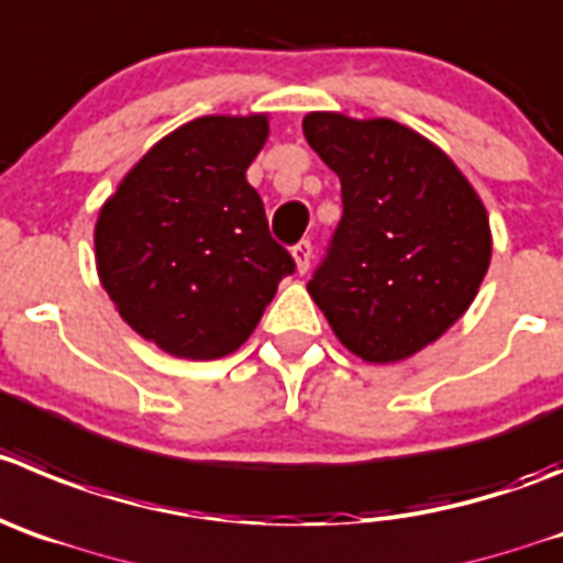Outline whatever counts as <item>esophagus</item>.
I'll use <instances>...</instances> for the list:
<instances>
[{
    "instance_id": "1",
    "label": "esophagus",
    "mask_w": 563,
    "mask_h": 563,
    "mask_svg": "<svg viewBox=\"0 0 563 563\" xmlns=\"http://www.w3.org/2000/svg\"><path fill=\"white\" fill-rule=\"evenodd\" d=\"M291 255H294V264H297L299 275H306V272L311 269V257H313L311 241H299V244L291 250Z\"/></svg>"
}]
</instances>
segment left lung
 Here are the masks:
<instances>
[{"label": "left lung", "instance_id": "8db88e82", "mask_svg": "<svg viewBox=\"0 0 563 563\" xmlns=\"http://www.w3.org/2000/svg\"><path fill=\"white\" fill-rule=\"evenodd\" d=\"M302 133L344 202L308 294L353 355L411 358L477 297L492 264L483 199L448 152L394 119L313 110Z\"/></svg>", "mask_w": 563, "mask_h": 563}]
</instances>
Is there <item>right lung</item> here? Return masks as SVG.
<instances>
[{"label":"right lung","instance_id":"obj_1","mask_svg":"<svg viewBox=\"0 0 563 563\" xmlns=\"http://www.w3.org/2000/svg\"><path fill=\"white\" fill-rule=\"evenodd\" d=\"M269 113L199 115L163 135L99 208L97 272L141 339L188 361L235 353L294 261L246 169Z\"/></svg>","mask_w":563,"mask_h":563}]
</instances>
